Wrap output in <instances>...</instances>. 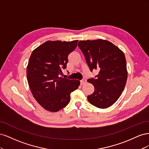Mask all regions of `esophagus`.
<instances>
[{
  "instance_id": "34e87169",
  "label": "esophagus",
  "mask_w": 149,
  "mask_h": 149,
  "mask_svg": "<svg viewBox=\"0 0 149 149\" xmlns=\"http://www.w3.org/2000/svg\"><path fill=\"white\" fill-rule=\"evenodd\" d=\"M86 79H82V80L80 81L81 84V85L84 84L86 83Z\"/></svg>"
}]
</instances>
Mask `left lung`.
Instances as JSON below:
<instances>
[{
	"label": "left lung",
	"mask_w": 149,
	"mask_h": 149,
	"mask_svg": "<svg viewBox=\"0 0 149 149\" xmlns=\"http://www.w3.org/2000/svg\"><path fill=\"white\" fill-rule=\"evenodd\" d=\"M78 45L90 70L99 71L96 79H88L94 87V93L88 96V101L101 109L111 106L120 97L127 81L124 52L106 40H81Z\"/></svg>",
	"instance_id": "8db88e82"
}]
</instances>
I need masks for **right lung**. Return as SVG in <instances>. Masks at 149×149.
Wrapping results in <instances>:
<instances>
[{"label": "right lung", "instance_id": "add662e5", "mask_svg": "<svg viewBox=\"0 0 149 149\" xmlns=\"http://www.w3.org/2000/svg\"><path fill=\"white\" fill-rule=\"evenodd\" d=\"M78 42L48 40L31 54L26 67L28 83L35 100L48 111L57 112L68 105L71 93L80 84L78 80L60 77Z\"/></svg>", "mask_w": 149, "mask_h": 149}]
</instances>
